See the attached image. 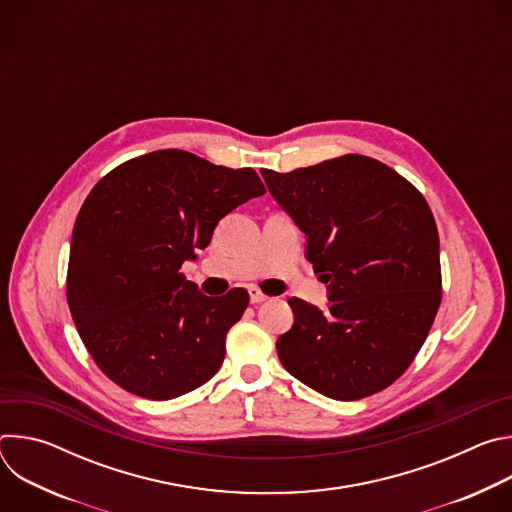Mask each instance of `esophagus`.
I'll return each mask as SVG.
<instances>
[{"instance_id":"1","label":"esophagus","mask_w":512,"mask_h":512,"mask_svg":"<svg viewBox=\"0 0 512 512\" xmlns=\"http://www.w3.org/2000/svg\"><path fill=\"white\" fill-rule=\"evenodd\" d=\"M249 298H251V304H261V302L267 300V296L263 294V291H259L257 287L249 289Z\"/></svg>"}]
</instances>
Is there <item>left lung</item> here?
I'll return each instance as SVG.
<instances>
[{
    "instance_id": "1",
    "label": "left lung",
    "mask_w": 512,
    "mask_h": 512,
    "mask_svg": "<svg viewBox=\"0 0 512 512\" xmlns=\"http://www.w3.org/2000/svg\"><path fill=\"white\" fill-rule=\"evenodd\" d=\"M261 174L328 283V310L289 300L294 326L275 344L281 364L330 399L383 391L413 362L442 302L440 237L425 198L358 154Z\"/></svg>"
}]
</instances>
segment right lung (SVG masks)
Wrapping results in <instances>:
<instances>
[{
	"label": "right lung",
	"mask_w": 512,
	"mask_h": 512,
	"mask_svg": "<svg viewBox=\"0 0 512 512\" xmlns=\"http://www.w3.org/2000/svg\"><path fill=\"white\" fill-rule=\"evenodd\" d=\"M265 194L251 168L214 166L184 150L133 158L97 182L72 229L66 300L97 367L152 401L204 385L249 306L245 289L208 298L180 267L218 221Z\"/></svg>",
	"instance_id": "obj_1"
}]
</instances>
